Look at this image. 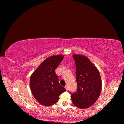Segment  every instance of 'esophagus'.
Listing matches in <instances>:
<instances>
[{
  "mask_svg": "<svg viewBox=\"0 0 124 124\" xmlns=\"http://www.w3.org/2000/svg\"><path fill=\"white\" fill-rule=\"evenodd\" d=\"M65 88L66 89V90L67 91V90H68V86H67V85H66L65 86Z\"/></svg>",
  "mask_w": 124,
  "mask_h": 124,
  "instance_id": "obj_1",
  "label": "esophagus"
}]
</instances>
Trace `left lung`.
<instances>
[{
	"mask_svg": "<svg viewBox=\"0 0 124 124\" xmlns=\"http://www.w3.org/2000/svg\"><path fill=\"white\" fill-rule=\"evenodd\" d=\"M76 62L77 91L71 93V100L77 107L88 108L98 99L102 83L98 70L85 56L74 54Z\"/></svg>",
	"mask_w": 124,
	"mask_h": 124,
	"instance_id": "8db88e82",
	"label": "left lung"
}]
</instances>
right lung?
<instances>
[{
  "label": "right lung",
  "instance_id": "right-lung-1",
  "mask_svg": "<svg viewBox=\"0 0 124 124\" xmlns=\"http://www.w3.org/2000/svg\"><path fill=\"white\" fill-rule=\"evenodd\" d=\"M63 58L62 55L50 56L41 63L30 78V87L33 97L41 104L51 106L59 100L66 90L60 85L55 69Z\"/></svg>",
  "mask_w": 124,
  "mask_h": 124
}]
</instances>
